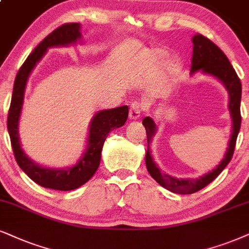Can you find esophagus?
Returning a JSON list of instances; mask_svg holds the SVG:
<instances>
[{
  "label": "esophagus",
  "instance_id": "esophagus-1",
  "mask_svg": "<svg viewBox=\"0 0 249 249\" xmlns=\"http://www.w3.org/2000/svg\"><path fill=\"white\" fill-rule=\"evenodd\" d=\"M143 110V105L139 101H133L130 106V118L138 119Z\"/></svg>",
  "mask_w": 249,
  "mask_h": 249
}]
</instances>
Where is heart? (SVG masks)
<instances>
[{
    "mask_svg": "<svg viewBox=\"0 0 249 249\" xmlns=\"http://www.w3.org/2000/svg\"><path fill=\"white\" fill-rule=\"evenodd\" d=\"M162 55H163L162 50H159V49L150 50V52L144 53V54H143V59L148 63V64L154 65L157 61H159L160 56H162ZM171 67H175V65H171Z\"/></svg>",
    "mask_w": 249,
    "mask_h": 249,
    "instance_id": "heart-1",
    "label": "heart"
}]
</instances>
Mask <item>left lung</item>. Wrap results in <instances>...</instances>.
I'll list each match as a JSON object with an SVG mask.
<instances>
[{"label":"left lung","mask_w":249,"mask_h":249,"mask_svg":"<svg viewBox=\"0 0 249 249\" xmlns=\"http://www.w3.org/2000/svg\"><path fill=\"white\" fill-rule=\"evenodd\" d=\"M193 56H192L191 73L193 74L196 71L201 70L204 73L216 77L224 84L229 92V110L232 118V133L229 141V148L222 162L213 169L212 172L202 176L196 179H178L171 176L163 174L153 161L150 155L149 143L152 141L154 134L156 133V125L150 117H146L142 121V125L146 128L148 149L146 153V166L148 172L155 180L162 185L166 190L178 194H192L202 190L207 185L210 184L217 176H218L225 166L231 161L233 156L237 137L241 125L240 115V101H241V83L238 74L235 73L233 67L226 57L224 53L217 47L208 37L196 34L193 36Z\"/></svg>","instance_id":"8db88e82"}]
</instances>
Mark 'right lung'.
<instances>
[{
    "mask_svg": "<svg viewBox=\"0 0 249 249\" xmlns=\"http://www.w3.org/2000/svg\"><path fill=\"white\" fill-rule=\"evenodd\" d=\"M81 36L80 24L69 23L53 31L28 55L26 61L16 75L10 108L8 112V132L10 135L12 150L16 161L28 177L40 186L57 191H71L87 182L100 165L101 150L108 134L115 128L121 127L126 122L128 107L123 106L115 109L101 110L94 116L89 125L88 144L84 156L74 166L68 169H50L41 166L28 159L20 147L18 137V121L23 107L25 87L30 73L36 63L42 58L50 47L69 46L75 43Z\"/></svg>",
    "mask_w": 249,
    "mask_h": 249,
    "instance_id": "1",
    "label": "right lung"
}]
</instances>
